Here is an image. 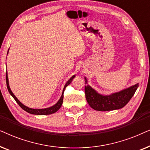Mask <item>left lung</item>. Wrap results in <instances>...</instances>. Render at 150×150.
I'll use <instances>...</instances> for the list:
<instances>
[{"label": "left lung", "mask_w": 150, "mask_h": 150, "mask_svg": "<svg viewBox=\"0 0 150 150\" xmlns=\"http://www.w3.org/2000/svg\"><path fill=\"white\" fill-rule=\"evenodd\" d=\"M85 97L89 106L96 110L108 111L120 109L126 105L139 87V83L110 95H102L88 84L85 77Z\"/></svg>", "instance_id": "obj_1"}]
</instances>
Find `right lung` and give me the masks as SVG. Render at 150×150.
Returning a JSON list of instances; mask_svg holds the SVG:
<instances>
[{
  "instance_id": "add662e5",
  "label": "right lung",
  "mask_w": 150,
  "mask_h": 150,
  "mask_svg": "<svg viewBox=\"0 0 150 150\" xmlns=\"http://www.w3.org/2000/svg\"><path fill=\"white\" fill-rule=\"evenodd\" d=\"M8 52H9V50H8L7 54H8ZM75 76H76L74 75L73 76H71L70 79H69L68 81H67V83H65L64 87H63L62 94H61V96L60 99L59 100V101L57 102V103L54 104V105L50 106V107L46 108H31L28 107V106H26L25 105H24V104H22V102H20V100L16 97V96L14 95V94L13 93V92L11 91V89H10L9 84V79H8V75H7V71L6 72V83H7V89L9 92L10 95H11L12 97L14 98V100H15L16 102H17V103L19 104V106L22 108V109L24 110L25 111H26L27 112H28V113H30V114L38 115H50V114L54 113V112H56L57 110H58L59 108H61V106L63 104V92H64V91H65V89L66 88L67 85H69V84L71 83V81H72V80L74 79V78Z\"/></svg>"
}]
</instances>
